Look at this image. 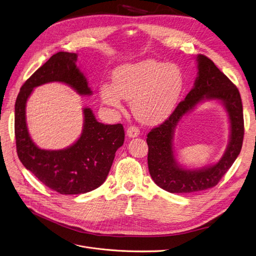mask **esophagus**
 Listing matches in <instances>:
<instances>
[{"mask_svg":"<svg viewBox=\"0 0 256 256\" xmlns=\"http://www.w3.org/2000/svg\"><path fill=\"white\" fill-rule=\"evenodd\" d=\"M126 134H128V138H136V137H138V136L140 134V130H139V128L137 126H130L128 128V130H126Z\"/></svg>","mask_w":256,"mask_h":256,"instance_id":"esophagus-1","label":"esophagus"}]
</instances>
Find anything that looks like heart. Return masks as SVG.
<instances>
[{
  "label": "heart",
  "instance_id": "obj_1",
  "mask_svg": "<svg viewBox=\"0 0 256 256\" xmlns=\"http://www.w3.org/2000/svg\"><path fill=\"white\" fill-rule=\"evenodd\" d=\"M182 88L183 75L177 64L147 58L118 66L113 84L100 86V96L116 110H122V98L130 100L132 112L140 122L156 124L172 112Z\"/></svg>",
  "mask_w": 256,
  "mask_h": 256
}]
</instances>
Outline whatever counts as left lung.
I'll list each match as a JSON object with an SVG mask.
<instances>
[{"instance_id":"obj_1","label":"left lung","mask_w":256,"mask_h":256,"mask_svg":"<svg viewBox=\"0 0 256 256\" xmlns=\"http://www.w3.org/2000/svg\"><path fill=\"white\" fill-rule=\"evenodd\" d=\"M196 62L198 71L192 90L164 122L148 132L146 139L150 176L160 188L172 194L212 188L232 166L243 144L244 118L239 90L209 58L198 54ZM204 100H219L225 106L231 124L230 141L223 158L215 165L185 169L178 164L174 156V132L182 117Z\"/></svg>"}]
</instances>
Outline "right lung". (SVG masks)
Segmentation results:
<instances>
[{
	"label": "right lung",
	"instance_id": "right-lung-1",
	"mask_svg": "<svg viewBox=\"0 0 256 256\" xmlns=\"http://www.w3.org/2000/svg\"><path fill=\"white\" fill-rule=\"evenodd\" d=\"M76 62V54L60 51L54 54L24 82L15 102L17 156L26 168L45 186L66 196L90 192L103 184L116 150L124 142L122 124H100L88 107L83 108L81 136L71 146L60 150H45L32 140L26 126V107L34 88L49 82H62L80 96L92 94Z\"/></svg>",
	"mask_w": 256,
	"mask_h": 256
}]
</instances>
